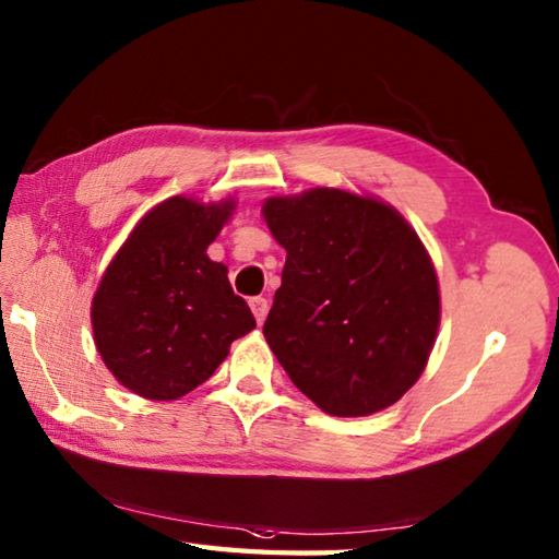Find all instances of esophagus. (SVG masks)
<instances>
[{
	"label": "esophagus",
	"instance_id": "1",
	"mask_svg": "<svg viewBox=\"0 0 559 559\" xmlns=\"http://www.w3.org/2000/svg\"><path fill=\"white\" fill-rule=\"evenodd\" d=\"M249 306L253 310V318H257V323L261 325L263 320H266V316H269V300L259 296V298H251Z\"/></svg>",
	"mask_w": 559,
	"mask_h": 559
}]
</instances>
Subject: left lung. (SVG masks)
Listing matches in <instances>:
<instances>
[{"mask_svg":"<svg viewBox=\"0 0 559 559\" xmlns=\"http://www.w3.org/2000/svg\"><path fill=\"white\" fill-rule=\"evenodd\" d=\"M261 212L288 253L263 335L290 382L335 416L402 400L441 318L419 236L394 206L345 189L271 197Z\"/></svg>","mask_w":559,"mask_h":559,"instance_id":"8db88e82","label":"left lung"}]
</instances>
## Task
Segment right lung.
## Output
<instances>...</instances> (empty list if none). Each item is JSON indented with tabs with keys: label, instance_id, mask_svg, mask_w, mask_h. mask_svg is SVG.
<instances>
[{
	"label": "right lung",
	"instance_id": "add662e5",
	"mask_svg": "<svg viewBox=\"0 0 559 559\" xmlns=\"http://www.w3.org/2000/svg\"><path fill=\"white\" fill-rule=\"evenodd\" d=\"M234 200L169 197L150 210L110 261L93 296L96 347L112 377L145 400H179L210 380L236 337L257 328L206 246Z\"/></svg>",
	"mask_w": 559,
	"mask_h": 559
}]
</instances>
